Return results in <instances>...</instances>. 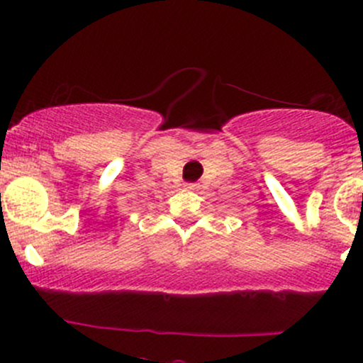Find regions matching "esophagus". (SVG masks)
Instances as JSON below:
<instances>
[{"label":"esophagus","instance_id":"obj_1","mask_svg":"<svg viewBox=\"0 0 363 363\" xmlns=\"http://www.w3.org/2000/svg\"><path fill=\"white\" fill-rule=\"evenodd\" d=\"M186 188H188V189H199V184H196V182H189V184H186Z\"/></svg>","mask_w":363,"mask_h":363}]
</instances>
